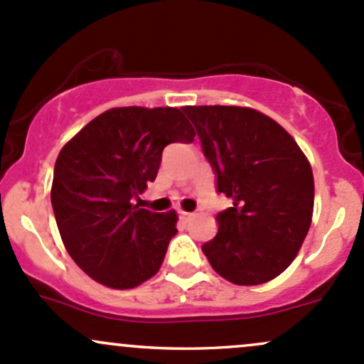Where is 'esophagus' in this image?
<instances>
[{"instance_id": "obj_1", "label": "esophagus", "mask_w": 364, "mask_h": 364, "mask_svg": "<svg viewBox=\"0 0 364 364\" xmlns=\"http://www.w3.org/2000/svg\"><path fill=\"white\" fill-rule=\"evenodd\" d=\"M178 217H181V220H189V218L193 217V213L183 212V210H178Z\"/></svg>"}]
</instances>
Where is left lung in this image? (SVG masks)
<instances>
[{"label": "left lung", "instance_id": "left-lung-1", "mask_svg": "<svg viewBox=\"0 0 364 364\" xmlns=\"http://www.w3.org/2000/svg\"><path fill=\"white\" fill-rule=\"evenodd\" d=\"M196 128L217 193L232 206L201 246L217 274L234 284L267 283L296 257L311 228L314 178L291 135L255 109L182 107Z\"/></svg>", "mask_w": 364, "mask_h": 364}]
</instances>
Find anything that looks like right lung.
Returning a JSON list of instances; mask_svg holds the SVG:
<instances>
[{"mask_svg":"<svg viewBox=\"0 0 364 364\" xmlns=\"http://www.w3.org/2000/svg\"><path fill=\"white\" fill-rule=\"evenodd\" d=\"M194 135L175 107H116L62 147L53 213L68 253L97 283L128 290L159 271L177 213H154L132 199L154 182L168 144H191Z\"/></svg>","mask_w":364,"mask_h":364,"instance_id":"add662e5","label":"right lung"}]
</instances>
